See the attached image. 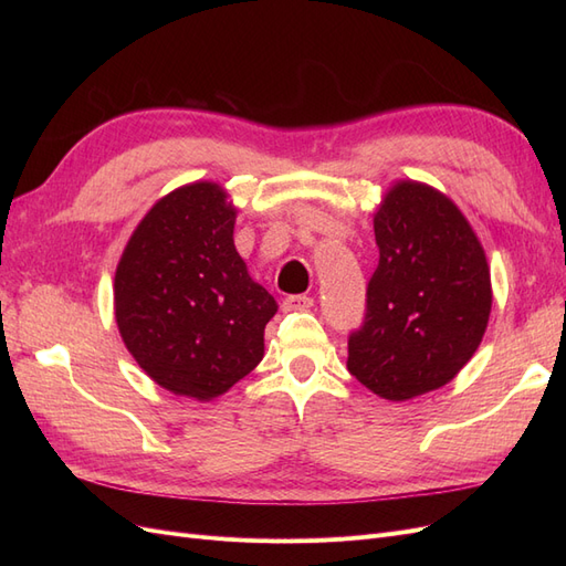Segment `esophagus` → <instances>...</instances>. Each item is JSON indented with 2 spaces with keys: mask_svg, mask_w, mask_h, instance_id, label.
<instances>
[{
  "mask_svg": "<svg viewBox=\"0 0 566 566\" xmlns=\"http://www.w3.org/2000/svg\"><path fill=\"white\" fill-rule=\"evenodd\" d=\"M314 306V300L310 295H287L283 300V312H306Z\"/></svg>",
  "mask_w": 566,
  "mask_h": 566,
  "instance_id": "34e87169",
  "label": "esophagus"
}]
</instances>
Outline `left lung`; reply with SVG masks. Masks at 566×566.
Masks as SVG:
<instances>
[{
	"mask_svg": "<svg viewBox=\"0 0 566 566\" xmlns=\"http://www.w3.org/2000/svg\"><path fill=\"white\" fill-rule=\"evenodd\" d=\"M373 229L380 262L347 368L378 397L406 401L451 382L476 352L491 314L489 264L455 205L416 181L391 188Z\"/></svg>",
	"mask_w": 566,
	"mask_h": 566,
	"instance_id": "8db88e82",
	"label": "left lung"
}]
</instances>
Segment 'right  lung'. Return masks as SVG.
<instances>
[{
    "label": "right lung",
    "mask_w": 566,
    "mask_h": 566,
    "mask_svg": "<svg viewBox=\"0 0 566 566\" xmlns=\"http://www.w3.org/2000/svg\"><path fill=\"white\" fill-rule=\"evenodd\" d=\"M235 210L217 184L153 205L115 271V318L160 387L210 401L262 361L273 300L233 245Z\"/></svg>",
    "instance_id": "right-lung-1"
}]
</instances>
